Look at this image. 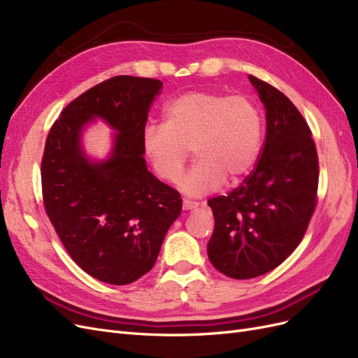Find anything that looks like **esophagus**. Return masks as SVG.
I'll use <instances>...</instances> for the list:
<instances>
[{"instance_id":"obj_1","label":"esophagus","mask_w":358,"mask_h":358,"mask_svg":"<svg viewBox=\"0 0 358 358\" xmlns=\"http://www.w3.org/2000/svg\"><path fill=\"white\" fill-rule=\"evenodd\" d=\"M182 208L185 210H196L199 208L197 201H191V200H183L182 201Z\"/></svg>"}]
</instances>
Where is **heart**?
<instances>
[{"instance_id":"1","label":"heart","mask_w":358,"mask_h":358,"mask_svg":"<svg viewBox=\"0 0 358 358\" xmlns=\"http://www.w3.org/2000/svg\"><path fill=\"white\" fill-rule=\"evenodd\" d=\"M166 122H149L142 134L143 152L157 175L176 182L189 149L197 161L180 189L200 197L218 189L225 178L234 182L252 170L263 140V116L245 95L189 91L164 109Z\"/></svg>"}]
</instances>
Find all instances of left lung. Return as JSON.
<instances>
[{
  "label": "left lung",
  "mask_w": 358,
  "mask_h": 358,
  "mask_svg": "<svg viewBox=\"0 0 358 358\" xmlns=\"http://www.w3.org/2000/svg\"><path fill=\"white\" fill-rule=\"evenodd\" d=\"M249 80L266 109L262 154L239 187L208 201L215 218L208 255L233 279L262 276L285 262L318 201V154L305 117L275 86Z\"/></svg>",
  "instance_id": "obj_1"
}]
</instances>
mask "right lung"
I'll return each instance as SVG.
<instances>
[{
    "label": "right lung",
    "mask_w": 358,
    "mask_h": 358,
    "mask_svg": "<svg viewBox=\"0 0 358 358\" xmlns=\"http://www.w3.org/2000/svg\"><path fill=\"white\" fill-rule=\"evenodd\" d=\"M161 80L116 76L73 100L53 122L41 158L43 203L64 248L86 273L127 285L154 267L180 194L146 167L142 134ZM101 117L118 131L109 160L80 148L85 123Z\"/></svg>",
    "instance_id": "right-lung-1"
}]
</instances>
